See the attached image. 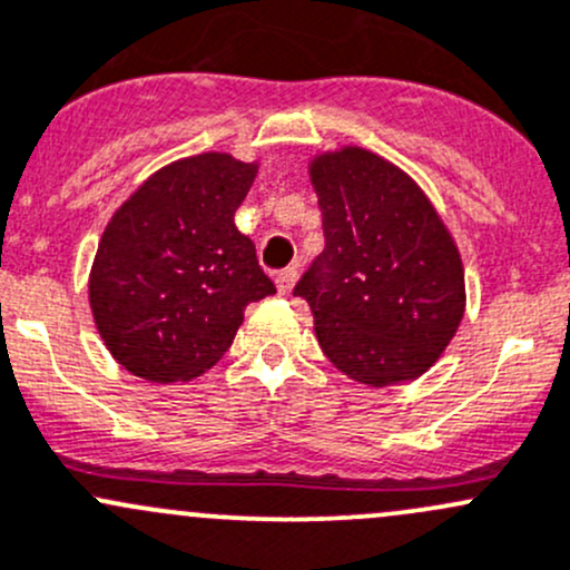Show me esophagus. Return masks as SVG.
I'll return each instance as SVG.
<instances>
[{
    "label": "esophagus",
    "mask_w": 570,
    "mask_h": 570,
    "mask_svg": "<svg viewBox=\"0 0 570 570\" xmlns=\"http://www.w3.org/2000/svg\"><path fill=\"white\" fill-rule=\"evenodd\" d=\"M295 281H297V269L295 267H286V269H281L278 275H275V286H278L281 295H289L292 286H295Z\"/></svg>",
    "instance_id": "1"
}]
</instances>
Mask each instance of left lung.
Returning a JSON list of instances; mask_svg holds the SVG:
<instances>
[{"label":"left lung","instance_id":"8db88e82","mask_svg":"<svg viewBox=\"0 0 570 570\" xmlns=\"http://www.w3.org/2000/svg\"><path fill=\"white\" fill-rule=\"evenodd\" d=\"M325 250L297 281L322 352L371 387L421 376L464 316V267L404 171L346 147L311 166Z\"/></svg>","mask_w":570,"mask_h":570}]
</instances>
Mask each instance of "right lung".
Listing matches in <instances>:
<instances>
[{
    "instance_id": "obj_1",
    "label": "right lung",
    "mask_w": 570,
    "mask_h": 570,
    "mask_svg": "<svg viewBox=\"0 0 570 570\" xmlns=\"http://www.w3.org/2000/svg\"><path fill=\"white\" fill-rule=\"evenodd\" d=\"M256 166L220 153L166 166L117 209L100 237L89 303L130 374L185 382L213 368L248 303L275 295L235 226Z\"/></svg>"
}]
</instances>
